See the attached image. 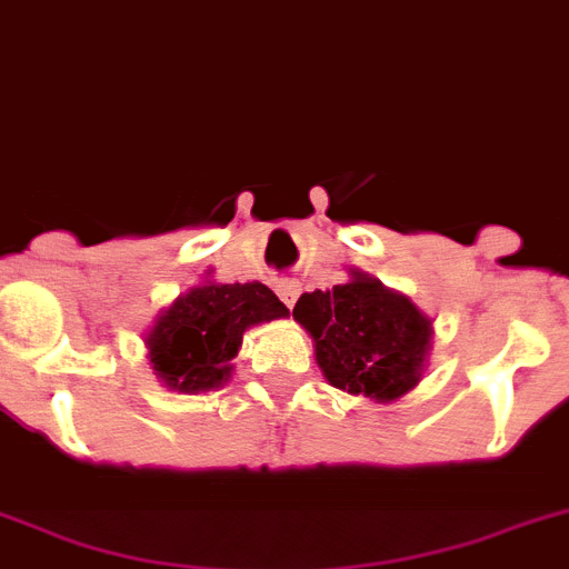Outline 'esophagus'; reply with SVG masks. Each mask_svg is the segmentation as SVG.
<instances>
[{
    "label": "esophagus",
    "instance_id": "obj_1",
    "mask_svg": "<svg viewBox=\"0 0 569 569\" xmlns=\"http://www.w3.org/2000/svg\"><path fill=\"white\" fill-rule=\"evenodd\" d=\"M276 293H279V299L288 305V308H293L296 299H299V293H302V284L293 279H281L279 284H276Z\"/></svg>",
    "mask_w": 569,
    "mask_h": 569
}]
</instances>
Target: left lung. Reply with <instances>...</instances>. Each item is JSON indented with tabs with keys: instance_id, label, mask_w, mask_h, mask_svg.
Here are the masks:
<instances>
[{
	"instance_id": "left-lung-1",
	"label": "left lung",
	"mask_w": 569,
	"mask_h": 569,
	"mask_svg": "<svg viewBox=\"0 0 569 569\" xmlns=\"http://www.w3.org/2000/svg\"><path fill=\"white\" fill-rule=\"evenodd\" d=\"M293 317L313 337L317 362L331 386L388 402L420 380L431 322L377 279L353 273L348 284L302 293Z\"/></svg>"
}]
</instances>
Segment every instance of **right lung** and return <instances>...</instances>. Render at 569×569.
Listing matches in <instances>:
<instances>
[{"label": "right lung", "instance_id": "1", "mask_svg": "<svg viewBox=\"0 0 569 569\" xmlns=\"http://www.w3.org/2000/svg\"><path fill=\"white\" fill-rule=\"evenodd\" d=\"M288 317L270 288L250 284H201L174 299L146 337L149 357L174 391H212L230 377V359L250 325Z\"/></svg>", "mask_w": 569, "mask_h": 569}]
</instances>
